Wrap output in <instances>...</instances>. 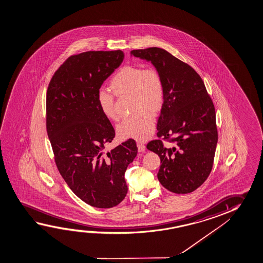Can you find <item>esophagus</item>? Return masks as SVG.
Masks as SVG:
<instances>
[{"instance_id":"34e87169","label":"esophagus","mask_w":263,"mask_h":263,"mask_svg":"<svg viewBox=\"0 0 263 263\" xmlns=\"http://www.w3.org/2000/svg\"><path fill=\"white\" fill-rule=\"evenodd\" d=\"M137 147L139 152H144L145 151V145L142 142H137Z\"/></svg>"}]
</instances>
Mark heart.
<instances>
[{
  "label": "heart",
  "mask_w": 263,
  "mask_h": 263,
  "mask_svg": "<svg viewBox=\"0 0 263 263\" xmlns=\"http://www.w3.org/2000/svg\"><path fill=\"white\" fill-rule=\"evenodd\" d=\"M109 88L116 97L130 96L133 115L118 126V134L123 139L145 141L154 133L155 114L164 103V82L161 72L155 67L143 68L139 65L121 67L109 81ZM110 92L100 90L97 103L100 111L110 121H117L115 99Z\"/></svg>",
  "instance_id": "b5f03b06"
}]
</instances>
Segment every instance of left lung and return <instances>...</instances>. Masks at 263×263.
I'll return each instance as SVG.
<instances>
[{
	"label": "left lung",
	"instance_id": "8db88e82",
	"mask_svg": "<svg viewBox=\"0 0 263 263\" xmlns=\"http://www.w3.org/2000/svg\"><path fill=\"white\" fill-rule=\"evenodd\" d=\"M130 54L153 63L164 82L159 139L147 143V149L161 159L159 182L175 194L193 192L212 171L217 143L215 106L204 81L192 67L163 48L137 49ZM163 140L175 147L166 148Z\"/></svg>",
	"mask_w": 263,
	"mask_h": 263
}]
</instances>
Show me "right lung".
<instances>
[{
  "instance_id": "add662e5",
  "label": "right lung",
  "mask_w": 263,
  "mask_h": 263,
  "mask_svg": "<svg viewBox=\"0 0 263 263\" xmlns=\"http://www.w3.org/2000/svg\"><path fill=\"white\" fill-rule=\"evenodd\" d=\"M123 58L121 50L73 54L54 72L46 91V132L54 163L76 196L99 209L124 199V174L137 155L134 139L104 154L115 129L97 103L101 85Z\"/></svg>"
}]
</instances>
